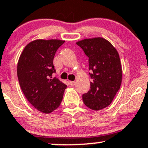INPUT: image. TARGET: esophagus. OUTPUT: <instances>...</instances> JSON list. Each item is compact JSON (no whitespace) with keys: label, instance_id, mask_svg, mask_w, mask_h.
I'll return each instance as SVG.
<instances>
[{"label":"esophagus","instance_id":"obj_1","mask_svg":"<svg viewBox=\"0 0 148 148\" xmlns=\"http://www.w3.org/2000/svg\"><path fill=\"white\" fill-rule=\"evenodd\" d=\"M69 83L71 86H74L75 84V82H72V81H70V82H69Z\"/></svg>","mask_w":148,"mask_h":148}]
</instances>
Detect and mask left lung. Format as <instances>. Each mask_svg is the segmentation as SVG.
Instances as JSON below:
<instances>
[{
  "mask_svg": "<svg viewBox=\"0 0 148 148\" xmlns=\"http://www.w3.org/2000/svg\"><path fill=\"white\" fill-rule=\"evenodd\" d=\"M77 45L88 58L90 89L82 95L87 107L95 111L108 106L119 91L122 82L119 54L111 43L101 37L85 39Z\"/></svg>",
  "mask_w": 148,
  "mask_h": 148,
  "instance_id": "1",
  "label": "left lung"
}]
</instances>
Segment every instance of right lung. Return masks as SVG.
<instances>
[{
    "mask_svg": "<svg viewBox=\"0 0 148 148\" xmlns=\"http://www.w3.org/2000/svg\"><path fill=\"white\" fill-rule=\"evenodd\" d=\"M64 41L37 40L25 47L18 63L20 86L27 101L39 111L49 113L60 106L66 85L54 77L53 60Z\"/></svg>",
    "mask_w": 148,
    "mask_h": 148,
    "instance_id": "obj_1",
    "label": "right lung"
}]
</instances>
